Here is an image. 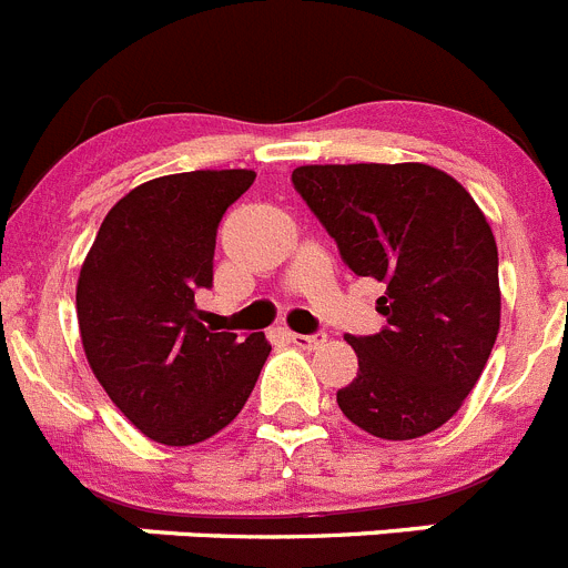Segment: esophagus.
<instances>
[{"label": "esophagus", "instance_id": "34e87169", "mask_svg": "<svg viewBox=\"0 0 568 568\" xmlns=\"http://www.w3.org/2000/svg\"><path fill=\"white\" fill-rule=\"evenodd\" d=\"M288 339L294 342L296 347H303V351H314V347L325 345V339H328V336L325 334H288Z\"/></svg>", "mask_w": 568, "mask_h": 568}]
</instances>
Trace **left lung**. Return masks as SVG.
Instances as JSON below:
<instances>
[{"instance_id": "8db88e82", "label": "left lung", "mask_w": 568, "mask_h": 568, "mask_svg": "<svg viewBox=\"0 0 568 568\" xmlns=\"http://www.w3.org/2000/svg\"><path fill=\"white\" fill-rule=\"evenodd\" d=\"M294 189L359 277L385 283L373 336H347L356 379L336 405L387 442L456 416L500 328L498 246L467 189L427 163L296 166Z\"/></svg>"}]
</instances>
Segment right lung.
<instances>
[{"label":"right lung","mask_w":568,"mask_h":568,"mask_svg":"<svg viewBox=\"0 0 568 568\" xmlns=\"http://www.w3.org/2000/svg\"><path fill=\"white\" fill-rule=\"evenodd\" d=\"M252 170H197L135 186L106 212L75 285L95 379L138 430L166 447L221 433L252 396L272 345L212 331L195 291L212 285L214 237Z\"/></svg>","instance_id":"right-lung-1"}]
</instances>
